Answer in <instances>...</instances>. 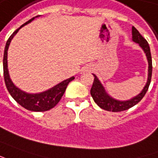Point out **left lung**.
Here are the masks:
<instances>
[{
	"mask_svg": "<svg viewBox=\"0 0 158 158\" xmlns=\"http://www.w3.org/2000/svg\"><path fill=\"white\" fill-rule=\"evenodd\" d=\"M132 40L134 42L138 43V45L142 48L144 53L146 54L147 60H148V64H149L148 79H147L146 85L142 90V92L138 95H137L136 97L132 98L131 99L126 100V101H120V100H117L112 97H110V95H108V93L106 92L105 88L102 85L100 81L98 80L97 76L93 74L94 80H93V86L91 88V95H92L94 102L104 110H108V111H113V112L128 110L135 105H137L138 102L141 101V99L148 91L149 85L151 84V74H152V60H151L150 46H149L146 40L139 34V32L134 27H132Z\"/></svg>",
	"mask_w": 158,
	"mask_h": 158,
	"instance_id": "8db88e82",
	"label": "left lung"
}]
</instances>
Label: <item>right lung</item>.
<instances>
[{
  "label": "right lung",
  "mask_w": 158,
  "mask_h": 158,
  "mask_svg": "<svg viewBox=\"0 0 158 158\" xmlns=\"http://www.w3.org/2000/svg\"><path fill=\"white\" fill-rule=\"evenodd\" d=\"M36 17H38V16H36ZM36 17L32 18L31 20L24 23L23 25L20 26V27L18 29H16L7 40L5 50H4V56H3V74H4V80H5V84H6L8 93H10L13 98L19 105L24 107L27 110H32V111H46V110L53 108L60 102L63 94L65 93L67 85L70 83L72 80L74 79V77L65 79L60 84L56 85L55 86L50 88L49 90L42 92V93H27L21 91L18 87H16L14 85L9 77L8 69H7V50H8V47L10 45L12 39L14 38V36L17 34V32L22 27L30 23Z\"/></svg>",
  "instance_id": "add662e5"
}]
</instances>
